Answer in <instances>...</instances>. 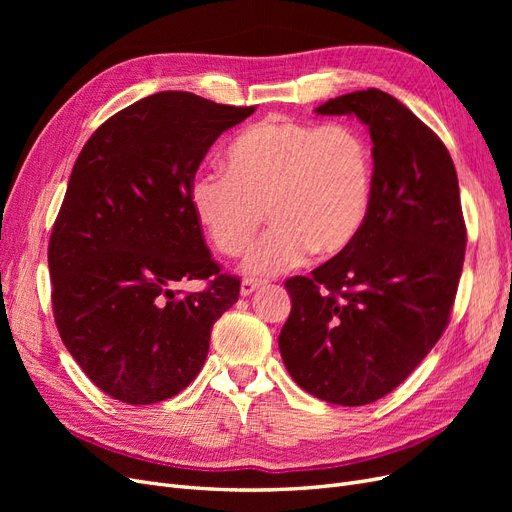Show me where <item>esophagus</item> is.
I'll list each match as a JSON object with an SVG mask.
<instances>
[{"mask_svg": "<svg viewBox=\"0 0 512 512\" xmlns=\"http://www.w3.org/2000/svg\"><path fill=\"white\" fill-rule=\"evenodd\" d=\"M262 284V280H258V277H245V280L241 282V294L243 297H250V294L254 292V290H258Z\"/></svg>", "mask_w": 512, "mask_h": 512, "instance_id": "obj_1", "label": "esophagus"}]
</instances>
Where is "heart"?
Wrapping results in <instances>:
<instances>
[{
    "mask_svg": "<svg viewBox=\"0 0 512 512\" xmlns=\"http://www.w3.org/2000/svg\"><path fill=\"white\" fill-rule=\"evenodd\" d=\"M371 185V149L348 123L265 119L228 145L226 170H200L190 203L224 256L247 252L269 213L273 228L245 269L275 275L301 265L309 252H344L367 218Z\"/></svg>",
    "mask_w": 512,
    "mask_h": 512,
    "instance_id": "1",
    "label": "heart"
}]
</instances>
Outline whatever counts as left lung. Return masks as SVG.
<instances>
[{"mask_svg": "<svg viewBox=\"0 0 512 512\" xmlns=\"http://www.w3.org/2000/svg\"><path fill=\"white\" fill-rule=\"evenodd\" d=\"M316 113L365 123L374 185L346 250L286 280L292 309L280 352L309 395L365 406L397 389L448 327L468 232L451 153L408 106L363 89Z\"/></svg>", "mask_w": 512, "mask_h": 512, "instance_id": "1", "label": "left lung"}]
</instances>
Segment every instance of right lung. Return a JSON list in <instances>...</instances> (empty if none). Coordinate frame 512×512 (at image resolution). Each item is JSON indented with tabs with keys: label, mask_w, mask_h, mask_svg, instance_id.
<instances>
[{
	"label": "right lung",
	"mask_w": 512,
	"mask_h": 512,
	"mask_svg": "<svg viewBox=\"0 0 512 512\" xmlns=\"http://www.w3.org/2000/svg\"><path fill=\"white\" fill-rule=\"evenodd\" d=\"M254 111L160 91L106 119L76 158L49 241L53 316L87 378L123 404L181 393L205 365L213 322L239 299L190 185L218 136ZM188 279L206 288L174 290Z\"/></svg>",
	"instance_id": "add662e5"
}]
</instances>
